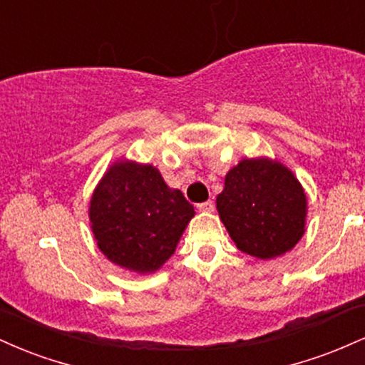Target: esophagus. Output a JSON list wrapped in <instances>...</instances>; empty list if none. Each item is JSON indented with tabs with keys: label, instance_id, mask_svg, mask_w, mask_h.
Returning a JSON list of instances; mask_svg holds the SVG:
<instances>
[{
	"label": "esophagus",
	"instance_id": "esophagus-1",
	"mask_svg": "<svg viewBox=\"0 0 365 365\" xmlns=\"http://www.w3.org/2000/svg\"><path fill=\"white\" fill-rule=\"evenodd\" d=\"M197 209L202 212H212L215 211V202H212V200H206V202H200L199 206H197Z\"/></svg>",
	"mask_w": 365,
	"mask_h": 365
}]
</instances>
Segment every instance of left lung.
I'll list each match as a JSON object with an SVG mask.
<instances>
[{"label":"left lung","mask_w":365,"mask_h":365,"mask_svg":"<svg viewBox=\"0 0 365 365\" xmlns=\"http://www.w3.org/2000/svg\"><path fill=\"white\" fill-rule=\"evenodd\" d=\"M216 207L238 249L264 261L292 250L305 232L304 188L273 159H242L226 173Z\"/></svg>","instance_id":"obj_1"}]
</instances>
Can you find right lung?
Masks as SVG:
<instances>
[{"instance_id": "obj_1", "label": "right lung", "mask_w": 365, "mask_h": 365, "mask_svg": "<svg viewBox=\"0 0 365 365\" xmlns=\"http://www.w3.org/2000/svg\"><path fill=\"white\" fill-rule=\"evenodd\" d=\"M194 215V206L166 185L158 168L135 161L110 166L89 207L99 250L116 266L140 274L168 261Z\"/></svg>"}]
</instances>
